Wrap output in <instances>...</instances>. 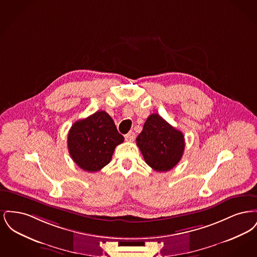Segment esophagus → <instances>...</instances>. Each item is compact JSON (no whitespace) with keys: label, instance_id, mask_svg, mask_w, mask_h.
<instances>
[{"label":"esophagus","instance_id":"34e87169","mask_svg":"<svg viewBox=\"0 0 257 257\" xmlns=\"http://www.w3.org/2000/svg\"><path fill=\"white\" fill-rule=\"evenodd\" d=\"M135 137H136V134H135L133 131H130L128 134L125 136L126 141H128V142H133L135 140Z\"/></svg>","mask_w":257,"mask_h":257}]
</instances>
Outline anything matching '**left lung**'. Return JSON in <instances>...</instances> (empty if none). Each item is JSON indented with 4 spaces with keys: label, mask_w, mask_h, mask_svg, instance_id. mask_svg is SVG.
Listing matches in <instances>:
<instances>
[{
    "label": "left lung",
    "mask_w": 257,
    "mask_h": 257,
    "mask_svg": "<svg viewBox=\"0 0 257 257\" xmlns=\"http://www.w3.org/2000/svg\"><path fill=\"white\" fill-rule=\"evenodd\" d=\"M137 146L147 165L162 172L171 171L181 160L185 140L182 132L172 127L158 113H152L137 138Z\"/></svg>",
    "instance_id": "1"
}]
</instances>
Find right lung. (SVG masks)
<instances>
[{"label":"right lung","instance_id":"add662e5","mask_svg":"<svg viewBox=\"0 0 257 257\" xmlns=\"http://www.w3.org/2000/svg\"><path fill=\"white\" fill-rule=\"evenodd\" d=\"M122 135L105 110H99L74 123L67 137V147L74 162L84 171L94 172L107 166Z\"/></svg>","mask_w":257,"mask_h":257}]
</instances>
